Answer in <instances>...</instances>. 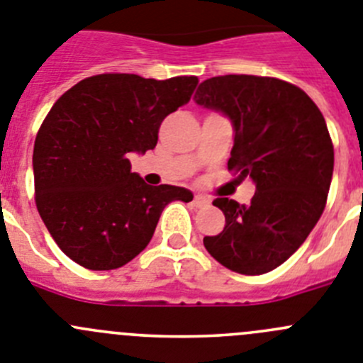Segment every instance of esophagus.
<instances>
[{"mask_svg":"<svg viewBox=\"0 0 363 363\" xmlns=\"http://www.w3.org/2000/svg\"><path fill=\"white\" fill-rule=\"evenodd\" d=\"M192 203H194V207L201 208V207H207V205L211 203V199L205 198V196H201V194H196L194 199H192Z\"/></svg>","mask_w":363,"mask_h":363,"instance_id":"1","label":"esophagus"}]
</instances>
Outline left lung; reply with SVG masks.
I'll return each instance as SVG.
<instances>
[{
    "label": "left lung",
    "mask_w": 363,
    "mask_h": 363,
    "mask_svg": "<svg viewBox=\"0 0 363 363\" xmlns=\"http://www.w3.org/2000/svg\"><path fill=\"white\" fill-rule=\"evenodd\" d=\"M194 101L230 118L228 171L255 184L248 205L214 199L225 228L205 235V248L238 274L272 272L301 247L324 212L335 164L324 116L301 88L274 77L207 79Z\"/></svg>",
    "instance_id": "8db88e82"
}]
</instances>
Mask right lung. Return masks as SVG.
<instances>
[{"label":"right lung","instance_id":"add662e5","mask_svg":"<svg viewBox=\"0 0 363 363\" xmlns=\"http://www.w3.org/2000/svg\"><path fill=\"white\" fill-rule=\"evenodd\" d=\"M198 79L102 73L52 106L34 144L35 205L53 241L88 270L128 264L151 241L162 211L192 192L147 185L129 152L155 149L160 124L187 104Z\"/></svg>","mask_w":363,"mask_h":363}]
</instances>
